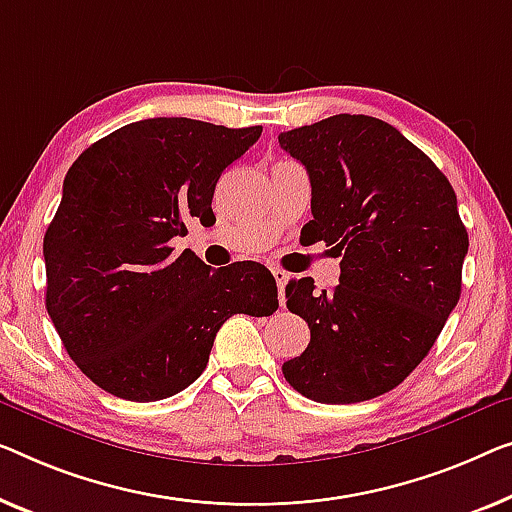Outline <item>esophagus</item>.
<instances>
[{
    "mask_svg": "<svg viewBox=\"0 0 512 512\" xmlns=\"http://www.w3.org/2000/svg\"><path fill=\"white\" fill-rule=\"evenodd\" d=\"M273 278H276V285H278V296H280V305H285V287L289 282V273L282 271V269H271Z\"/></svg>",
    "mask_w": 512,
    "mask_h": 512,
    "instance_id": "obj_1",
    "label": "esophagus"
}]
</instances>
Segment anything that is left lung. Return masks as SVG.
<instances>
[{
	"instance_id": "1",
	"label": "left lung",
	"mask_w": 512,
	"mask_h": 512,
	"mask_svg": "<svg viewBox=\"0 0 512 512\" xmlns=\"http://www.w3.org/2000/svg\"><path fill=\"white\" fill-rule=\"evenodd\" d=\"M312 186L308 239L340 262V285L310 278L285 289L310 345L282 363L305 398L372 400L402 384L430 352L460 301L469 234L444 172L398 128L365 114H335L278 135Z\"/></svg>"
}]
</instances>
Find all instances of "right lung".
I'll return each instance as SVG.
<instances>
[{"label":"right lung","instance_id":"right-lung-1","mask_svg":"<svg viewBox=\"0 0 512 512\" xmlns=\"http://www.w3.org/2000/svg\"><path fill=\"white\" fill-rule=\"evenodd\" d=\"M262 135L186 117L142 119L82 151L43 239L45 308L68 356L117 398L156 402L202 375L236 312L278 310L271 271H213L170 241L213 218L220 174Z\"/></svg>","mask_w":512,"mask_h":512}]
</instances>
